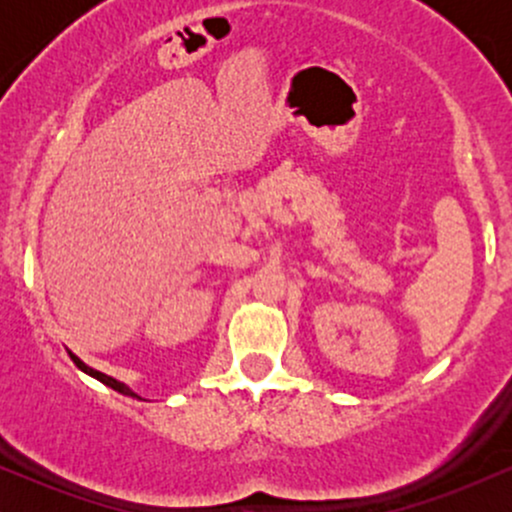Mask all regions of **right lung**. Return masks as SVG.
I'll list each match as a JSON object with an SVG mask.
<instances>
[{
	"label": "right lung",
	"mask_w": 512,
	"mask_h": 512,
	"mask_svg": "<svg viewBox=\"0 0 512 512\" xmlns=\"http://www.w3.org/2000/svg\"><path fill=\"white\" fill-rule=\"evenodd\" d=\"M69 356H72V361L76 363V366H79L81 370H84V373H88V375H93V378L96 380H101L103 385H108V387H113V390H117V392H122V395H127V397H137V399H142L139 395H134L132 390H129V387L125 385V383H120V380H115V378H110V375H105V373H101V370H93L91 366H86L84 361H81L79 356L76 354H72V351H69Z\"/></svg>",
	"instance_id": "add662e5"
}]
</instances>
